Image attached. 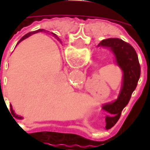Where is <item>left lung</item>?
Returning a JSON list of instances; mask_svg holds the SVG:
<instances>
[{
  "mask_svg": "<svg viewBox=\"0 0 150 150\" xmlns=\"http://www.w3.org/2000/svg\"><path fill=\"white\" fill-rule=\"evenodd\" d=\"M98 47L110 50L114 56L115 62L123 72L122 87L118 98L103 105V109L108 113L105 118L108 127H112L119 119L121 112L129 103L131 95L137 87L140 77V65L134 48L119 38L102 40Z\"/></svg>",
  "mask_w": 150,
  "mask_h": 150,
  "instance_id": "1",
  "label": "left lung"
}]
</instances>
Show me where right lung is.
I'll return each instance as SVG.
<instances>
[{
	"label": "right lung",
	"instance_id": "obj_1",
	"mask_svg": "<svg viewBox=\"0 0 150 150\" xmlns=\"http://www.w3.org/2000/svg\"><path fill=\"white\" fill-rule=\"evenodd\" d=\"M47 32V31H45V30H43V29H39V30H37V31H34V32H29V33H27V34H26L25 36H23L22 38H21V40H20V41H19V42H18V43H20L21 41L25 40L26 38H29L30 36H32V35H33V34H35V33H38V32ZM52 34L53 36H55L56 38H57L56 34H54V33H52ZM57 39H58V38H57ZM58 40H59V39H58ZM59 41H60V40H59ZM60 42H61V41H60ZM18 43H17V44H18ZM11 112H12V114H13V116H14L15 118H20V119H21V118H22V117H21V116H18V115H16V114L15 113L14 110L12 109V106H11Z\"/></svg>",
	"mask_w": 150,
	"mask_h": 150
}]
</instances>
